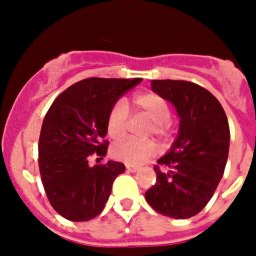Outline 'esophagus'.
<instances>
[{
	"instance_id": "obj_1",
	"label": "esophagus",
	"mask_w": 256,
	"mask_h": 256,
	"mask_svg": "<svg viewBox=\"0 0 256 256\" xmlns=\"http://www.w3.org/2000/svg\"><path fill=\"white\" fill-rule=\"evenodd\" d=\"M126 168L128 172H137L138 170V166L137 165H132V164H126Z\"/></svg>"
}]
</instances>
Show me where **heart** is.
I'll list each match as a JSON object with an SVG mask.
<instances>
[{
	"mask_svg": "<svg viewBox=\"0 0 256 256\" xmlns=\"http://www.w3.org/2000/svg\"><path fill=\"white\" fill-rule=\"evenodd\" d=\"M133 108L136 112L151 119L148 134L164 140L172 132L170 108L168 102L155 92H142L133 97ZM130 124V112L123 101H116L108 110L106 118V130L112 140H122L126 134ZM112 156L126 164L140 165L148 162L158 154V146L154 141L128 138L112 146Z\"/></svg>",
	"mask_w": 256,
	"mask_h": 256,
	"instance_id": "obj_1",
	"label": "heart"
}]
</instances>
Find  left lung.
I'll return each mask as SVG.
<instances>
[{"instance_id":"8db88e82","label":"left lung","mask_w":256,"mask_h":256,"mask_svg":"<svg viewBox=\"0 0 256 256\" xmlns=\"http://www.w3.org/2000/svg\"><path fill=\"white\" fill-rule=\"evenodd\" d=\"M151 88L173 104L180 122L170 151L154 166L156 182L144 198L159 214L191 218L206 206L224 173L230 148L227 115L216 97L196 83L156 79Z\"/></svg>"}]
</instances>
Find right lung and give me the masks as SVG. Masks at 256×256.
I'll use <instances>...</instances> for the list:
<instances>
[{"mask_svg":"<svg viewBox=\"0 0 256 256\" xmlns=\"http://www.w3.org/2000/svg\"><path fill=\"white\" fill-rule=\"evenodd\" d=\"M141 78H87L61 92L42 123L38 165L52 208L68 220L86 222L102 212L112 182L126 170L108 160L94 166L91 158L105 156L108 110Z\"/></svg>","mask_w":256,"mask_h":256,"instance_id":"obj_1","label":"right lung"}]
</instances>
